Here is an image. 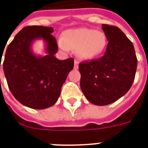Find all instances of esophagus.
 <instances>
[{"label":"esophagus","instance_id":"34e87169","mask_svg":"<svg viewBox=\"0 0 148 148\" xmlns=\"http://www.w3.org/2000/svg\"><path fill=\"white\" fill-rule=\"evenodd\" d=\"M74 68L75 70L78 69V62L77 60H74Z\"/></svg>","mask_w":148,"mask_h":148}]
</instances>
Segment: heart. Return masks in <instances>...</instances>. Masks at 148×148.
<instances>
[{
    "label": "heart",
    "instance_id": "b5f03b06",
    "mask_svg": "<svg viewBox=\"0 0 148 148\" xmlns=\"http://www.w3.org/2000/svg\"><path fill=\"white\" fill-rule=\"evenodd\" d=\"M59 47L68 51L70 48L77 49L81 58L93 59L105 50L107 43L106 34L87 27H78L65 31L62 38L58 39Z\"/></svg>",
    "mask_w": 148,
    "mask_h": 148
}]
</instances>
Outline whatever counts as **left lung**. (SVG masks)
<instances>
[{"instance_id": "left-lung-1", "label": "left lung", "mask_w": 148, "mask_h": 148, "mask_svg": "<svg viewBox=\"0 0 148 148\" xmlns=\"http://www.w3.org/2000/svg\"><path fill=\"white\" fill-rule=\"evenodd\" d=\"M109 41L101 58L81 62L80 86L90 103L107 106L123 97L135 79L137 58L132 42L117 27L102 24Z\"/></svg>"}]
</instances>
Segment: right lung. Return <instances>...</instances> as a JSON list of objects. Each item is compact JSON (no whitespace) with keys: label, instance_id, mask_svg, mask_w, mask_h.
<instances>
[{"label":"right lung","instance_id":"1","mask_svg":"<svg viewBox=\"0 0 148 148\" xmlns=\"http://www.w3.org/2000/svg\"><path fill=\"white\" fill-rule=\"evenodd\" d=\"M53 32L51 27H24L8 46L4 56L2 66L9 90L19 102L31 109H43L55 105L74 68L72 58L59 60L55 57L58 45ZM38 39L45 42V55H36L32 50ZM1 62V59L0 70Z\"/></svg>","mask_w":148,"mask_h":148}]
</instances>
